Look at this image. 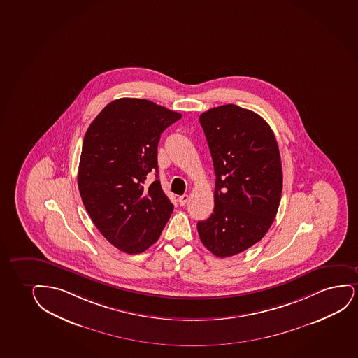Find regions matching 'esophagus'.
I'll return each mask as SVG.
<instances>
[{
    "mask_svg": "<svg viewBox=\"0 0 358 358\" xmlns=\"http://www.w3.org/2000/svg\"><path fill=\"white\" fill-rule=\"evenodd\" d=\"M187 201H189V195L179 196V199H178V202H179L180 206H185L187 203Z\"/></svg>",
    "mask_w": 358,
    "mask_h": 358,
    "instance_id": "esophagus-1",
    "label": "esophagus"
}]
</instances>
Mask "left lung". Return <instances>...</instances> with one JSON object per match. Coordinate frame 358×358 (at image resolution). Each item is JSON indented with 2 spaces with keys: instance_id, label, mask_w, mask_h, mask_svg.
Instances as JSON below:
<instances>
[{
  "instance_id": "left-lung-1",
  "label": "left lung",
  "mask_w": 358,
  "mask_h": 358,
  "mask_svg": "<svg viewBox=\"0 0 358 358\" xmlns=\"http://www.w3.org/2000/svg\"><path fill=\"white\" fill-rule=\"evenodd\" d=\"M215 173L214 210L197 222L199 238L217 258L243 252L266 235L282 195L276 138L258 113L227 104L199 116Z\"/></svg>"
}]
</instances>
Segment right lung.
<instances>
[{
  "label": "right lung",
  "instance_id": "add662e5",
  "mask_svg": "<svg viewBox=\"0 0 358 358\" xmlns=\"http://www.w3.org/2000/svg\"><path fill=\"white\" fill-rule=\"evenodd\" d=\"M179 118L150 100L121 98L87 129L77 174L82 202L100 234L124 253L154 245L172 214L159 180L157 145ZM155 171L157 180L146 186L147 174Z\"/></svg>",
  "mask_w": 358,
  "mask_h": 358
}]
</instances>
